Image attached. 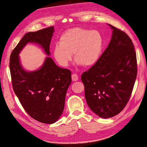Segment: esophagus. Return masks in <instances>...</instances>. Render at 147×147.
<instances>
[{"label":"esophagus","mask_w":147,"mask_h":147,"mask_svg":"<svg viewBox=\"0 0 147 147\" xmlns=\"http://www.w3.org/2000/svg\"><path fill=\"white\" fill-rule=\"evenodd\" d=\"M71 79H72V81H77L79 79V76L76 74H73L71 75Z\"/></svg>","instance_id":"esophagus-1"}]
</instances>
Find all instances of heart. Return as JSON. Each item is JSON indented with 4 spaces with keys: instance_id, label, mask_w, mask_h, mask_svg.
Segmentation results:
<instances>
[{
    "instance_id": "heart-1",
    "label": "heart",
    "mask_w": 147,
    "mask_h": 147,
    "mask_svg": "<svg viewBox=\"0 0 147 147\" xmlns=\"http://www.w3.org/2000/svg\"><path fill=\"white\" fill-rule=\"evenodd\" d=\"M102 47L103 38L99 31L73 28L61 34L53 55L61 66H68L74 54L77 65L90 67L99 60Z\"/></svg>"
}]
</instances>
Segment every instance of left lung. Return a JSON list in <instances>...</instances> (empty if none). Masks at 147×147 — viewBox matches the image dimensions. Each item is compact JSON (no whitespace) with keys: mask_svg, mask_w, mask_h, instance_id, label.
Instances as JSON below:
<instances>
[{"mask_svg":"<svg viewBox=\"0 0 147 147\" xmlns=\"http://www.w3.org/2000/svg\"><path fill=\"white\" fill-rule=\"evenodd\" d=\"M108 25L113 30L108 47L97 63L81 76L88 106L102 118H111L123 109L137 75L131 40L125 32Z\"/></svg>","mask_w":147,"mask_h":147,"instance_id":"obj_1","label":"left lung"}]
</instances>
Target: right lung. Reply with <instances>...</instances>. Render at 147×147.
Wrapping results in <instances>:
<instances>
[{
  "label": "right lung",
  "instance_id": "right-lung-1",
  "mask_svg": "<svg viewBox=\"0 0 147 147\" xmlns=\"http://www.w3.org/2000/svg\"><path fill=\"white\" fill-rule=\"evenodd\" d=\"M54 27L29 32L19 41L10 57V71L16 95L31 118L38 121L53 124L63 111L65 96L71 82V71L60 68L50 57L34 71L24 69L19 53L28 43H36L50 55V45Z\"/></svg>",
  "mask_w": 147,
  "mask_h": 147
}]
</instances>
